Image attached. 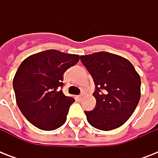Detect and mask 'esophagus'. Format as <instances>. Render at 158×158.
I'll return each mask as SVG.
<instances>
[{"label":"esophagus","mask_w":158,"mask_h":158,"mask_svg":"<svg viewBox=\"0 0 158 158\" xmlns=\"http://www.w3.org/2000/svg\"><path fill=\"white\" fill-rule=\"evenodd\" d=\"M82 98H83V96H82V95H79V96L76 97V98H77V100H78V101H80V100L82 99Z\"/></svg>","instance_id":"esophagus-1"}]
</instances>
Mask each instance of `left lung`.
Wrapping results in <instances>:
<instances>
[{"label": "left lung", "instance_id": "1", "mask_svg": "<svg viewBox=\"0 0 158 158\" xmlns=\"http://www.w3.org/2000/svg\"><path fill=\"white\" fill-rule=\"evenodd\" d=\"M94 79L96 106L84 111L93 127L107 131L125 124L137 107L141 96L139 74L124 57L99 52L80 56Z\"/></svg>", "mask_w": 158, "mask_h": 158}]
</instances>
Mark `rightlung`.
Here are the masks:
<instances>
[{
    "mask_svg": "<svg viewBox=\"0 0 158 158\" xmlns=\"http://www.w3.org/2000/svg\"><path fill=\"white\" fill-rule=\"evenodd\" d=\"M79 60V55L47 50L31 55L21 63L13 88L19 110L32 125L47 131L64 125L75 100L60 90L63 74Z\"/></svg>",
    "mask_w": 158,
    "mask_h": 158,
    "instance_id": "1",
    "label": "right lung"
}]
</instances>
